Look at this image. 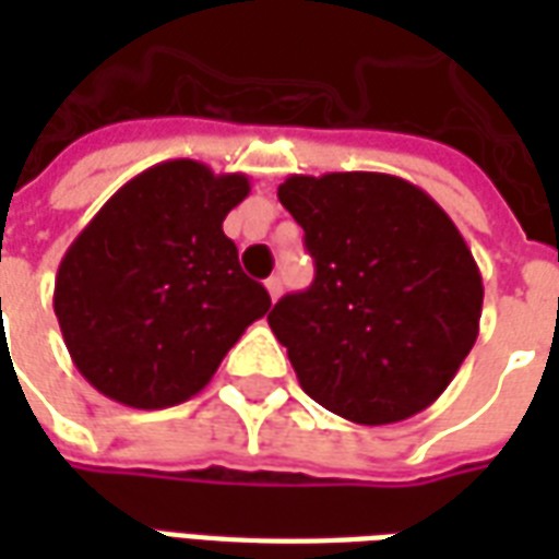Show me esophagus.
<instances>
[{
	"instance_id": "1",
	"label": "esophagus",
	"mask_w": 559,
	"mask_h": 559,
	"mask_svg": "<svg viewBox=\"0 0 559 559\" xmlns=\"http://www.w3.org/2000/svg\"><path fill=\"white\" fill-rule=\"evenodd\" d=\"M266 290L269 296H272V302H275L281 293H284V281H281V275H272V278L266 281Z\"/></svg>"
}]
</instances>
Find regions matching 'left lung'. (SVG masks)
Segmentation results:
<instances>
[{
	"label": "left lung",
	"instance_id": "obj_1",
	"mask_svg": "<svg viewBox=\"0 0 559 559\" xmlns=\"http://www.w3.org/2000/svg\"><path fill=\"white\" fill-rule=\"evenodd\" d=\"M278 200L317 269L269 314L299 386L356 425L431 407L476 344L485 296L452 218L389 173L287 176Z\"/></svg>",
	"mask_w": 559,
	"mask_h": 559
}]
</instances>
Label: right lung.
<instances>
[{"mask_svg": "<svg viewBox=\"0 0 559 559\" xmlns=\"http://www.w3.org/2000/svg\"><path fill=\"white\" fill-rule=\"evenodd\" d=\"M242 173L164 160L116 191L59 263L53 311L78 371L107 399L164 411L206 386L269 293L239 266L224 218Z\"/></svg>", "mask_w": 559, "mask_h": 559, "instance_id": "obj_1", "label": "right lung"}]
</instances>
